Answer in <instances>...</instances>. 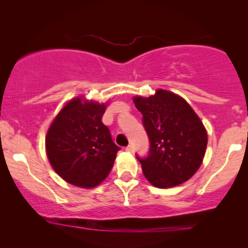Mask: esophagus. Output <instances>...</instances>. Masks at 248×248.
I'll return each mask as SVG.
<instances>
[{
    "mask_svg": "<svg viewBox=\"0 0 248 248\" xmlns=\"http://www.w3.org/2000/svg\"><path fill=\"white\" fill-rule=\"evenodd\" d=\"M125 150H126L127 152H133V151H134L133 145H127V147L125 148Z\"/></svg>",
    "mask_w": 248,
    "mask_h": 248,
    "instance_id": "esophagus-1",
    "label": "esophagus"
}]
</instances>
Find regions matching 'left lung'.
<instances>
[{"instance_id":"8db88e82","label":"left lung","mask_w":248,"mask_h":248,"mask_svg":"<svg viewBox=\"0 0 248 248\" xmlns=\"http://www.w3.org/2000/svg\"><path fill=\"white\" fill-rule=\"evenodd\" d=\"M150 140V151L139 161L151 185L170 188L188 181L202 165L208 133L184 98L158 89L150 97L134 96Z\"/></svg>"}]
</instances>
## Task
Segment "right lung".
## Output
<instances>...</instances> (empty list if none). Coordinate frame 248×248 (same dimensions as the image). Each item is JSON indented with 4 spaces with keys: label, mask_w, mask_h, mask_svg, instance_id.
Returning <instances> with one entry per match:
<instances>
[{
    "label": "right lung",
    "mask_w": 248,
    "mask_h": 248,
    "mask_svg": "<svg viewBox=\"0 0 248 248\" xmlns=\"http://www.w3.org/2000/svg\"><path fill=\"white\" fill-rule=\"evenodd\" d=\"M108 103L74 97L62 107L45 138L46 155L56 174L82 188L104 182L120 148L101 118Z\"/></svg>",
    "instance_id": "right-lung-1"
}]
</instances>
